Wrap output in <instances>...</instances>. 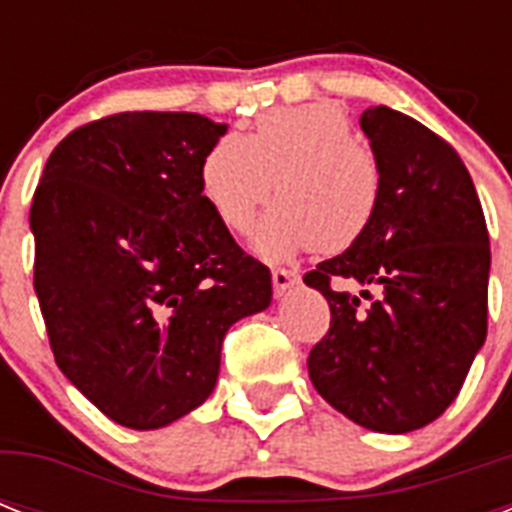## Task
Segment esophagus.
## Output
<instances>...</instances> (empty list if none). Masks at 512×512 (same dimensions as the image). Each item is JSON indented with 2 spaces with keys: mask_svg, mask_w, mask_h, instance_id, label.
I'll use <instances>...</instances> for the list:
<instances>
[{
  "mask_svg": "<svg viewBox=\"0 0 512 512\" xmlns=\"http://www.w3.org/2000/svg\"><path fill=\"white\" fill-rule=\"evenodd\" d=\"M273 279V289H276V295H284L287 289H292L300 281L297 271H289V268H273L271 271Z\"/></svg>",
  "mask_w": 512,
  "mask_h": 512,
  "instance_id": "1",
  "label": "esophagus"
}]
</instances>
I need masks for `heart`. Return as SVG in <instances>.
<instances>
[{
  "label": "heart",
  "mask_w": 512,
  "mask_h": 512,
  "mask_svg": "<svg viewBox=\"0 0 512 512\" xmlns=\"http://www.w3.org/2000/svg\"><path fill=\"white\" fill-rule=\"evenodd\" d=\"M209 209L233 233L263 217L255 247L271 260L303 249L337 255L372 225L382 199V170L364 140L353 138L345 108L329 100L268 111L247 135H225L199 167Z\"/></svg>",
  "instance_id": "heart-1"
}]
</instances>
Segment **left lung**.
Masks as SVG:
<instances>
[{"instance_id":"left-lung-1","label":"left lung","mask_w":512,"mask_h":512,"mask_svg":"<svg viewBox=\"0 0 512 512\" xmlns=\"http://www.w3.org/2000/svg\"><path fill=\"white\" fill-rule=\"evenodd\" d=\"M361 130L382 170L380 209L353 247L305 273L332 311L308 374L361 428L409 433L446 412L486 340L489 231L444 138L388 106L366 108Z\"/></svg>"}]
</instances>
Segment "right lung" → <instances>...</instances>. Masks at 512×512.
Returning <instances> with one entry per match:
<instances>
[{
  "instance_id": "right-lung-1",
  "label": "right lung",
  "mask_w": 512,
  "mask_h": 512,
  "mask_svg": "<svg viewBox=\"0 0 512 512\" xmlns=\"http://www.w3.org/2000/svg\"><path fill=\"white\" fill-rule=\"evenodd\" d=\"M225 130L199 114L106 116L68 132L36 185L34 289L55 364L124 428L204 404L225 332L271 305V271L201 196Z\"/></svg>"
}]
</instances>
